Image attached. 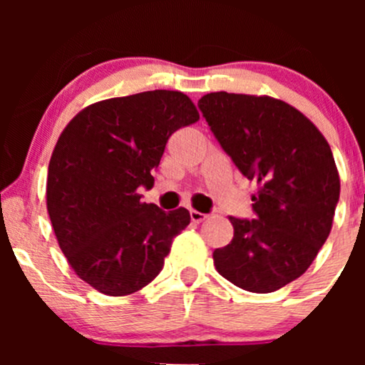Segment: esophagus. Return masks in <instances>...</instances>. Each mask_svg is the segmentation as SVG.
Segmentation results:
<instances>
[{"label": "esophagus", "mask_w": 365, "mask_h": 365, "mask_svg": "<svg viewBox=\"0 0 365 365\" xmlns=\"http://www.w3.org/2000/svg\"><path fill=\"white\" fill-rule=\"evenodd\" d=\"M206 215H204V212H199V211H194V209H192L190 211V220H192V223H200V221H204L206 220Z\"/></svg>", "instance_id": "obj_1"}]
</instances>
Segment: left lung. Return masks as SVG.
Returning a JSON list of instances; mask_svg holds the SVG:
<instances>
[{"label": "left lung", "mask_w": 365, "mask_h": 365, "mask_svg": "<svg viewBox=\"0 0 365 365\" xmlns=\"http://www.w3.org/2000/svg\"><path fill=\"white\" fill-rule=\"evenodd\" d=\"M197 106L259 187L254 220L230 216L232 242L212 252L217 273L247 292L279 290L307 271L331 232L340 177L329 144L307 116L267 96L211 92Z\"/></svg>", "instance_id": "left-lung-1"}]
</instances>
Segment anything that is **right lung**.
<instances>
[{"instance_id": "1", "label": "right lung", "mask_w": 365, "mask_h": 365, "mask_svg": "<svg viewBox=\"0 0 365 365\" xmlns=\"http://www.w3.org/2000/svg\"><path fill=\"white\" fill-rule=\"evenodd\" d=\"M199 120L178 91H148L91 104L66 125L53 150L46 200L61 252L81 279L121 297L153 282L187 209L142 202L171 133Z\"/></svg>"}]
</instances>
